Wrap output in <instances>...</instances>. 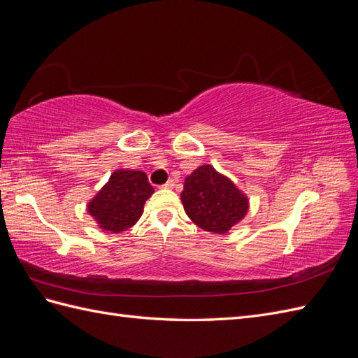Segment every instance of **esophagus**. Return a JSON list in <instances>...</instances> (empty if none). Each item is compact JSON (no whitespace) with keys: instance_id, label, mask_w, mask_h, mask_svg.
<instances>
[{"instance_id":"esophagus-1","label":"esophagus","mask_w":358,"mask_h":358,"mask_svg":"<svg viewBox=\"0 0 358 358\" xmlns=\"http://www.w3.org/2000/svg\"><path fill=\"white\" fill-rule=\"evenodd\" d=\"M173 186H176V181H173V180H169L168 182H164V185H163L162 187H164V189H172Z\"/></svg>"}]
</instances>
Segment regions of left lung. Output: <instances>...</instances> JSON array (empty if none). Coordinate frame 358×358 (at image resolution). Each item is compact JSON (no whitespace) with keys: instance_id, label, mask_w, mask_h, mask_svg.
<instances>
[{"instance_id":"obj_1","label":"left lung","mask_w":358,"mask_h":358,"mask_svg":"<svg viewBox=\"0 0 358 358\" xmlns=\"http://www.w3.org/2000/svg\"><path fill=\"white\" fill-rule=\"evenodd\" d=\"M181 203L198 227L220 235L227 234L248 210L245 194L210 164L199 166L186 177Z\"/></svg>"}]
</instances>
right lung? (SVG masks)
Listing matches in <instances>:
<instances>
[{
    "instance_id": "1",
    "label": "right lung",
    "mask_w": 358,
    "mask_h": 358,
    "mask_svg": "<svg viewBox=\"0 0 358 358\" xmlns=\"http://www.w3.org/2000/svg\"><path fill=\"white\" fill-rule=\"evenodd\" d=\"M152 194L154 187L149 185L145 172L117 169L88 203L87 209L99 227L120 234L138 221L146 199Z\"/></svg>"
}]
</instances>
